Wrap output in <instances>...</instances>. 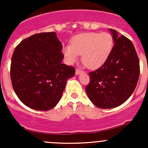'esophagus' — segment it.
Wrapping results in <instances>:
<instances>
[{"instance_id":"esophagus-1","label":"esophagus","mask_w":148,"mask_h":148,"mask_svg":"<svg viewBox=\"0 0 148 148\" xmlns=\"http://www.w3.org/2000/svg\"><path fill=\"white\" fill-rule=\"evenodd\" d=\"M82 72L83 71L80 70V69H76V75H79L81 73H82Z\"/></svg>"}]
</instances>
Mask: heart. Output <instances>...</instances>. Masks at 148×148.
Here are the masks:
<instances>
[{"mask_svg": "<svg viewBox=\"0 0 148 148\" xmlns=\"http://www.w3.org/2000/svg\"><path fill=\"white\" fill-rule=\"evenodd\" d=\"M71 45H65L62 53L69 64H73L82 54L81 60L86 67L95 69L106 62L114 41L112 35L106 32L86 33L76 35L71 40Z\"/></svg>", "mask_w": 148, "mask_h": 148, "instance_id": "b5f03b06", "label": "heart"}]
</instances>
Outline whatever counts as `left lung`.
Wrapping results in <instances>:
<instances>
[{"label": "left lung", "instance_id": "1", "mask_svg": "<svg viewBox=\"0 0 148 148\" xmlns=\"http://www.w3.org/2000/svg\"><path fill=\"white\" fill-rule=\"evenodd\" d=\"M114 46L106 62L89 73L86 91L90 101L101 108L123 104L134 92L140 74L139 60L134 46L124 35L109 29Z\"/></svg>", "mask_w": 148, "mask_h": 148}]
</instances>
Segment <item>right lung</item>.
<instances>
[{
  "label": "right lung",
  "instance_id": "right-lung-1",
  "mask_svg": "<svg viewBox=\"0 0 148 148\" xmlns=\"http://www.w3.org/2000/svg\"><path fill=\"white\" fill-rule=\"evenodd\" d=\"M62 45L56 33L35 34L22 40L12 57L13 89L25 106L37 111L51 109L60 101L73 67L62 64Z\"/></svg>",
  "mask_w": 148,
  "mask_h": 148
}]
</instances>
